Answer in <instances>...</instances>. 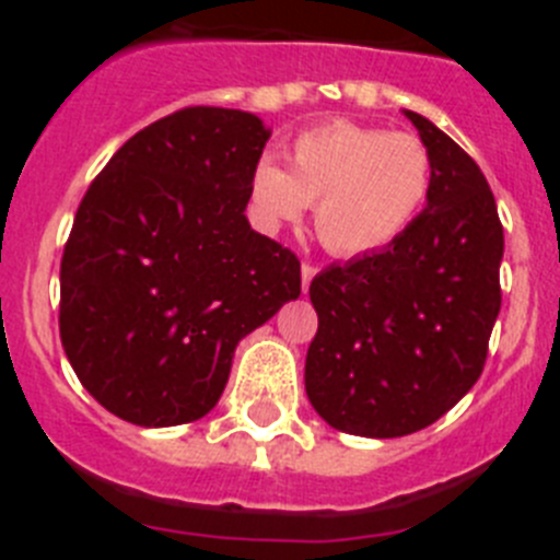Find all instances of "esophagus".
Listing matches in <instances>:
<instances>
[{"instance_id": "34e87169", "label": "esophagus", "mask_w": 560, "mask_h": 560, "mask_svg": "<svg viewBox=\"0 0 560 560\" xmlns=\"http://www.w3.org/2000/svg\"><path fill=\"white\" fill-rule=\"evenodd\" d=\"M316 266L314 264H303V291H308L311 289V280H314L316 277Z\"/></svg>"}]
</instances>
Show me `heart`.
Listing matches in <instances>:
<instances>
[{"instance_id": "b5f03b06", "label": "heart", "mask_w": 560, "mask_h": 560, "mask_svg": "<svg viewBox=\"0 0 560 560\" xmlns=\"http://www.w3.org/2000/svg\"><path fill=\"white\" fill-rule=\"evenodd\" d=\"M432 173V153L412 133L334 120L296 137L291 171L260 156L249 201L266 230L294 224L316 205V235L334 255H373L407 235L427 207Z\"/></svg>"}]
</instances>
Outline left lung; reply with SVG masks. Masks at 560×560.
<instances>
[{
  "instance_id": "8db88e82",
  "label": "left lung",
  "mask_w": 560,
  "mask_h": 560,
  "mask_svg": "<svg viewBox=\"0 0 560 560\" xmlns=\"http://www.w3.org/2000/svg\"><path fill=\"white\" fill-rule=\"evenodd\" d=\"M432 153V192L387 249L311 280L319 328L305 393L325 423L404 438L443 418L482 375L502 308L504 232L477 162L432 120L404 112Z\"/></svg>"
}]
</instances>
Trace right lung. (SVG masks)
Returning a JSON list of instances; mask_svg holds the SVG:
<instances>
[{
	"mask_svg": "<svg viewBox=\"0 0 560 560\" xmlns=\"http://www.w3.org/2000/svg\"><path fill=\"white\" fill-rule=\"evenodd\" d=\"M269 128L190 106L137 131L89 185L61 257V345L89 395L137 427L219 404L237 341L300 296V260L249 226Z\"/></svg>",
	"mask_w": 560,
	"mask_h": 560,
	"instance_id": "add662e5",
	"label": "right lung"
}]
</instances>
